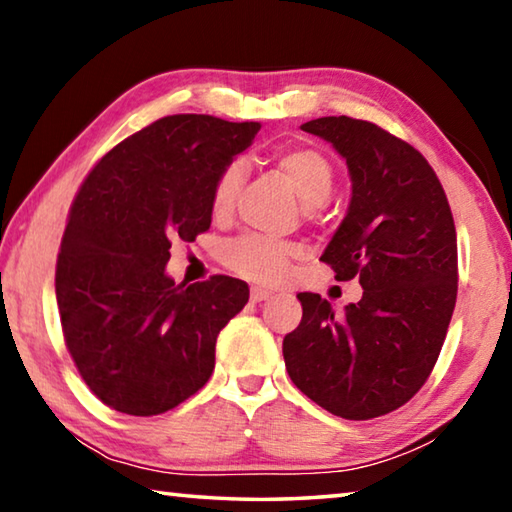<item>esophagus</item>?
<instances>
[{"mask_svg": "<svg viewBox=\"0 0 512 512\" xmlns=\"http://www.w3.org/2000/svg\"><path fill=\"white\" fill-rule=\"evenodd\" d=\"M268 298H271V291H268V289H262V287L250 289V300H253V302H262V300H268Z\"/></svg>", "mask_w": 512, "mask_h": 512, "instance_id": "esophagus-1", "label": "esophagus"}]
</instances>
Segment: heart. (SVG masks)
<instances>
[{
  "instance_id": "1",
  "label": "heart",
  "mask_w": 512,
  "mask_h": 512,
  "mask_svg": "<svg viewBox=\"0 0 512 512\" xmlns=\"http://www.w3.org/2000/svg\"><path fill=\"white\" fill-rule=\"evenodd\" d=\"M273 167L287 180L307 212L323 205L336 183L332 160L314 146H282L273 153ZM244 169L230 162L214 178L210 192V210L214 219H225L232 212L239 194ZM302 246L296 241L271 239L262 235H241L223 246V264L237 275L253 282H277L287 271L291 259L300 257Z\"/></svg>"
}]
</instances>
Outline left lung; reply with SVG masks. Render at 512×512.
Returning a JSON list of instances; mask_svg holds the SVG:
<instances>
[{"label":"left lung","mask_w":512,"mask_h":512,"mask_svg":"<svg viewBox=\"0 0 512 512\" xmlns=\"http://www.w3.org/2000/svg\"><path fill=\"white\" fill-rule=\"evenodd\" d=\"M302 131L332 142L352 176V201L320 262L363 296L334 314L298 293L300 325L284 336L289 377L345 420L400 409L436 366L458 291L454 216L427 158L372 121L320 117Z\"/></svg>","instance_id":"1"}]
</instances>
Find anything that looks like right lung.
I'll return each mask as SVG.
<instances>
[{"label":"right lung","mask_w":512,"mask_h":512,"mask_svg":"<svg viewBox=\"0 0 512 512\" xmlns=\"http://www.w3.org/2000/svg\"><path fill=\"white\" fill-rule=\"evenodd\" d=\"M259 121L169 115L103 155L76 192L56 262L65 345L99 400L158 415L201 391L216 336L248 302L230 275L176 284L173 239L210 230L219 171L255 140Z\"/></svg>","instance_id":"obj_1"}]
</instances>
